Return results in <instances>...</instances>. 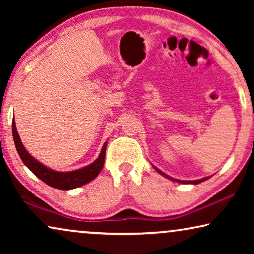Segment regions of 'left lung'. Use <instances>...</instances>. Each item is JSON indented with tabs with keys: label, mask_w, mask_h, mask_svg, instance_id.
Wrapping results in <instances>:
<instances>
[{
	"label": "left lung",
	"mask_w": 254,
	"mask_h": 254,
	"mask_svg": "<svg viewBox=\"0 0 254 254\" xmlns=\"http://www.w3.org/2000/svg\"><path fill=\"white\" fill-rule=\"evenodd\" d=\"M155 168V170L157 172H159L161 173L162 176H164V177H166V178H169V179H171V180H173V182H177V183H180V184H194V185H196V184H200V183H202V182H204V180H207V179H209V177H206V178H202V179H199V180H179V179H175V178H171V177H169L168 175H165L164 172H162L161 170H158L157 168H156V166H154Z\"/></svg>",
	"instance_id": "left-lung-1"
}]
</instances>
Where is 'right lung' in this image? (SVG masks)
I'll return each instance as SVG.
<instances>
[{
    "label": "right lung",
    "instance_id": "obj_1",
    "mask_svg": "<svg viewBox=\"0 0 254 254\" xmlns=\"http://www.w3.org/2000/svg\"><path fill=\"white\" fill-rule=\"evenodd\" d=\"M12 136L13 141H15L17 152H18L19 157L22 158L24 164H25L38 178L43 180L44 183H46L47 185L54 187V189L72 190L77 189V187L82 185H85V184L90 183L99 175V172L102 171L104 166V162H105V150L107 142L104 143L98 158L90 165L84 166V168L78 170H74V171H54V170L47 168L46 165L41 164L39 161H37L36 158L32 157V156L26 151L22 141H20L18 131H17L15 119L12 120Z\"/></svg>",
    "mask_w": 254,
    "mask_h": 254
}]
</instances>
